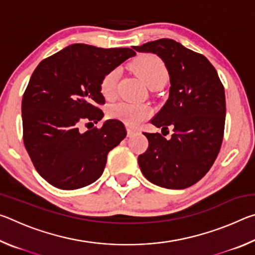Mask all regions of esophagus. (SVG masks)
Instances as JSON below:
<instances>
[{
  "instance_id": "esophagus-1",
  "label": "esophagus",
  "mask_w": 255,
  "mask_h": 255,
  "mask_svg": "<svg viewBox=\"0 0 255 255\" xmlns=\"http://www.w3.org/2000/svg\"><path fill=\"white\" fill-rule=\"evenodd\" d=\"M137 131H138V130H137V129H135V128L127 127V133H128V136H132V135H135V133H136Z\"/></svg>"
}]
</instances>
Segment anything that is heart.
I'll use <instances>...</instances> for the list:
<instances>
[{"mask_svg":"<svg viewBox=\"0 0 255 255\" xmlns=\"http://www.w3.org/2000/svg\"><path fill=\"white\" fill-rule=\"evenodd\" d=\"M131 70L133 73L148 86L153 88L156 85H162L167 77V68L157 56L141 55L131 63ZM118 72L110 71L102 77L100 83V91L106 99H112L117 92ZM110 117L123 120L128 125L140 124L150 115L148 107L143 105H133V103L122 102L115 105L109 110Z\"/></svg>","mask_w":255,"mask_h":255,"instance_id":"obj_1","label":"heart"}]
</instances>
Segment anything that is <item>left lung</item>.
I'll return each instance as SVG.
<instances>
[{"mask_svg":"<svg viewBox=\"0 0 255 255\" xmlns=\"http://www.w3.org/2000/svg\"><path fill=\"white\" fill-rule=\"evenodd\" d=\"M139 53L161 58L170 76L165 105L150 120L154 126L173 128L170 139L144 132L148 148L138 156L146 179L166 189H185L204 178L221 149L225 128L224 86L215 67L204 55L173 39L133 46Z\"/></svg>","mask_w":255,"mask_h":255,"instance_id":"obj_1","label":"left lung"}]
</instances>
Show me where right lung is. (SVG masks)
<instances>
[{"instance_id": "add662e5", "label": "right lung", "mask_w": 255, "mask_h": 255, "mask_svg": "<svg viewBox=\"0 0 255 255\" xmlns=\"http://www.w3.org/2000/svg\"><path fill=\"white\" fill-rule=\"evenodd\" d=\"M136 53L74 44L41 60L22 98L23 143L38 173L63 190L93 183L108 153L127 135L119 120L80 131V125L103 118L102 77Z\"/></svg>"}]
</instances>
